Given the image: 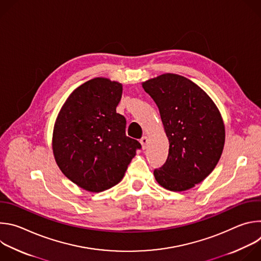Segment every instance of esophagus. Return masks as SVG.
<instances>
[{"label": "esophagus", "instance_id": "esophagus-1", "mask_svg": "<svg viewBox=\"0 0 261 261\" xmlns=\"http://www.w3.org/2000/svg\"><path fill=\"white\" fill-rule=\"evenodd\" d=\"M140 143H141V146L144 150V148L146 147V143H147V137L146 136H143L141 139H140Z\"/></svg>", "mask_w": 261, "mask_h": 261}]
</instances>
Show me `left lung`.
I'll return each instance as SVG.
<instances>
[{
    "mask_svg": "<svg viewBox=\"0 0 261 261\" xmlns=\"http://www.w3.org/2000/svg\"><path fill=\"white\" fill-rule=\"evenodd\" d=\"M159 108L169 141L166 162L154 170L163 188L180 192L201 182L216 167L225 142L219 109L196 84L166 73L142 83Z\"/></svg>",
    "mask_w": 261,
    "mask_h": 261,
    "instance_id": "obj_1",
    "label": "left lung"
}]
</instances>
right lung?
Instances as JSON below:
<instances>
[{"mask_svg": "<svg viewBox=\"0 0 261 261\" xmlns=\"http://www.w3.org/2000/svg\"><path fill=\"white\" fill-rule=\"evenodd\" d=\"M122 93L118 82L93 79L71 93L56 120V162L87 191L102 192L119 184L141 147L126 135V119L117 114Z\"/></svg>", "mask_w": 261, "mask_h": 261, "instance_id": "1", "label": "right lung"}]
</instances>
